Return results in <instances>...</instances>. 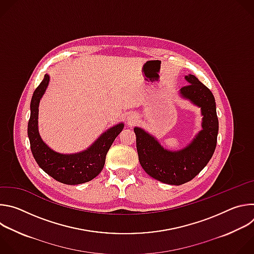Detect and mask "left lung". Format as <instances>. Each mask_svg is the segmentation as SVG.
I'll return each mask as SVG.
<instances>
[{
	"mask_svg": "<svg viewBox=\"0 0 254 254\" xmlns=\"http://www.w3.org/2000/svg\"><path fill=\"white\" fill-rule=\"evenodd\" d=\"M188 85L180 95L201 108L202 129L188 146L180 151L165 149L159 140L140 127H134L138 161L148 175L160 182L182 185L195 178L212 158L218 134L219 123L215 98L208 87L192 75H186Z\"/></svg>",
	"mask_w": 254,
	"mask_h": 254,
	"instance_id": "8db88e82",
	"label": "left lung"
}]
</instances>
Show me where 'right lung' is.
I'll return each mask as SVG.
<instances>
[{"label":"right lung","instance_id":"add662e5","mask_svg":"<svg viewBox=\"0 0 254 254\" xmlns=\"http://www.w3.org/2000/svg\"><path fill=\"white\" fill-rule=\"evenodd\" d=\"M49 80V75L45 74L31 99L28 136L33 157L45 173L60 183L78 185L89 182L103 169L106 154L125 126L121 123L108 128L83 152L66 155L53 151L43 141L38 130V107Z\"/></svg>","mask_w":254,"mask_h":254}]
</instances>
